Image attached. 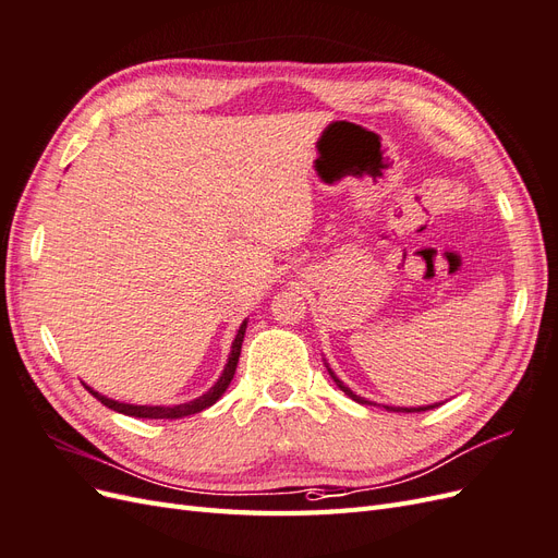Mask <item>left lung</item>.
I'll use <instances>...</instances> for the list:
<instances>
[{"instance_id":"1","label":"left lung","mask_w":558,"mask_h":558,"mask_svg":"<svg viewBox=\"0 0 558 558\" xmlns=\"http://www.w3.org/2000/svg\"><path fill=\"white\" fill-rule=\"evenodd\" d=\"M330 375H332V373H330ZM332 379H335V384H337V386H340V388H342V391H344V393H347L349 398H353V400H359V402H365V404H373V402H367V400L359 398L356 393H351V391H349V388H347V386H344V384H342L340 379H337L335 375H332ZM430 408H433V404H430ZM430 408H416V410H410V408H400V410H396V408H386V410H393V412H426V410H430Z\"/></svg>"}]
</instances>
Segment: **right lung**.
<instances>
[{"label":"right lung","instance_id":"1","mask_svg":"<svg viewBox=\"0 0 558 558\" xmlns=\"http://www.w3.org/2000/svg\"><path fill=\"white\" fill-rule=\"evenodd\" d=\"M244 332H246V320L240 326L238 337H234L230 361H228V365H226V369H223L221 379L216 381V386L211 388V391H207L205 396H199V398L193 400V402L174 404V408H148V404H125V402H116V400H111V398H107V396H102V393L93 391L90 386H86V388H88V391H90L99 402L107 404L109 410L128 414V416H140V418H183V416L197 414V412H202V410L211 408V404L226 393V388L230 386V381H232V377H234V369H238V363H240V351H242V342H244Z\"/></svg>","mask_w":558,"mask_h":558}]
</instances>
